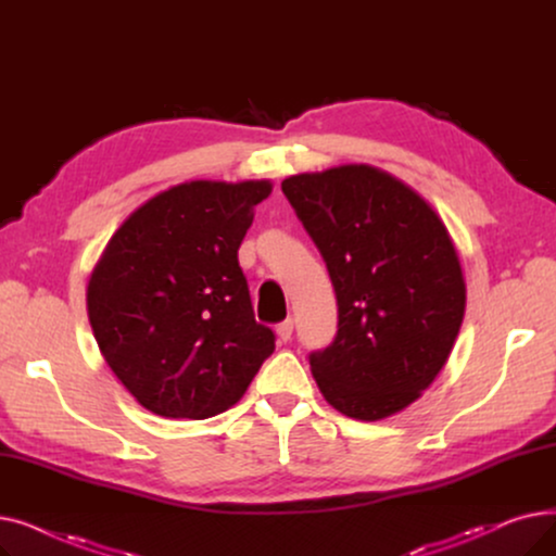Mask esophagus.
Instances as JSON below:
<instances>
[{
    "label": "esophagus",
    "instance_id": "esophagus-1",
    "mask_svg": "<svg viewBox=\"0 0 556 556\" xmlns=\"http://www.w3.org/2000/svg\"><path fill=\"white\" fill-rule=\"evenodd\" d=\"M293 327H295L293 317H286L283 323H279V325H277V336H279V340H281V342H288L290 338H293Z\"/></svg>",
    "mask_w": 556,
    "mask_h": 556
}]
</instances>
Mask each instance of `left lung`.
<instances>
[{
  "label": "left lung",
  "instance_id": "left-lung-1",
  "mask_svg": "<svg viewBox=\"0 0 556 556\" xmlns=\"http://www.w3.org/2000/svg\"><path fill=\"white\" fill-rule=\"evenodd\" d=\"M338 300V333L308 354L325 399L378 421L421 396L459 333L466 290L444 223L410 187L367 164L281 182Z\"/></svg>",
  "mask_w": 556,
  "mask_h": 556
}]
</instances>
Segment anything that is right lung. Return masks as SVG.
<instances>
[{
  "instance_id": "add662e5",
  "label": "right lung",
  "mask_w": 556,
  "mask_h": 556,
  "mask_svg": "<svg viewBox=\"0 0 556 556\" xmlns=\"http://www.w3.org/2000/svg\"><path fill=\"white\" fill-rule=\"evenodd\" d=\"M268 180H195L149 200L114 231L87 286L101 354L160 417L207 419L237 403L273 352L254 319L239 248Z\"/></svg>"
}]
</instances>
